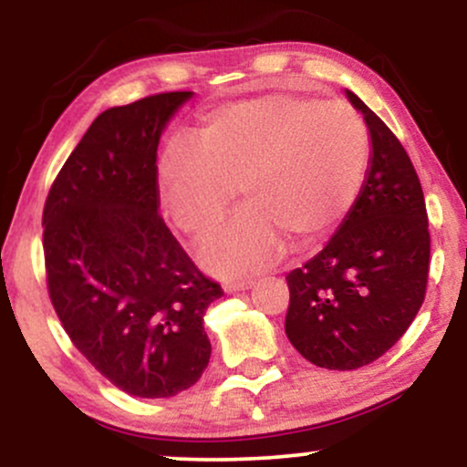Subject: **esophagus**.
<instances>
[{
	"mask_svg": "<svg viewBox=\"0 0 467 467\" xmlns=\"http://www.w3.org/2000/svg\"><path fill=\"white\" fill-rule=\"evenodd\" d=\"M252 285H254L252 278H237V281L223 283V289H226V292H244V289H250Z\"/></svg>",
	"mask_w": 467,
	"mask_h": 467,
	"instance_id": "34e87169",
	"label": "esophagus"
}]
</instances>
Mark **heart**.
Here are the masks:
<instances>
[{
    "instance_id": "heart-1",
    "label": "heart",
    "mask_w": 467,
    "mask_h": 467,
    "mask_svg": "<svg viewBox=\"0 0 467 467\" xmlns=\"http://www.w3.org/2000/svg\"><path fill=\"white\" fill-rule=\"evenodd\" d=\"M195 147H171L160 166L166 217L191 237L213 233L237 197L248 211L203 241L200 261L215 275H244L303 250L340 226L360 195L371 133L342 100L261 94L202 118Z\"/></svg>"
}]
</instances>
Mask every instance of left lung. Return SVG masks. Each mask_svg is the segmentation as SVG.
Wrapping results in <instances>:
<instances>
[{
	"label": "left lung",
	"instance_id": "obj_1",
	"mask_svg": "<svg viewBox=\"0 0 467 467\" xmlns=\"http://www.w3.org/2000/svg\"><path fill=\"white\" fill-rule=\"evenodd\" d=\"M371 131V169L342 226L287 278L285 334L305 360L351 371L378 360L420 312L431 267L423 191L393 131L353 92Z\"/></svg>",
	"mask_w": 467,
	"mask_h": 467
}]
</instances>
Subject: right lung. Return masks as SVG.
<instances>
[{
	"instance_id": "obj_1",
	"label": "right lung",
	"mask_w": 467,
	"mask_h": 467,
	"mask_svg": "<svg viewBox=\"0 0 467 467\" xmlns=\"http://www.w3.org/2000/svg\"><path fill=\"white\" fill-rule=\"evenodd\" d=\"M191 94L103 111L44 206L52 307L85 360L136 398H171L202 378L211 360L203 314L223 296L158 213V142Z\"/></svg>"
}]
</instances>
